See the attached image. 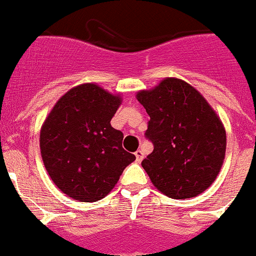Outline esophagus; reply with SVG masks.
Returning a JSON list of instances; mask_svg holds the SVG:
<instances>
[{
	"label": "esophagus",
	"instance_id": "obj_1",
	"mask_svg": "<svg viewBox=\"0 0 256 256\" xmlns=\"http://www.w3.org/2000/svg\"><path fill=\"white\" fill-rule=\"evenodd\" d=\"M134 156H136V160H137L138 163H140V160H143V157H144V154H143V152H142V150H138L137 152L134 153Z\"/></svg>",
	"mask_w": 256,
	"mask_h": 256
}]
</instances>
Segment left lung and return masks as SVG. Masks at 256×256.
<instances>
[{"label": "left lung", "mask_w": 256, "mask_h": 256, "mask_svg": "<svg viewBox=\"0 0 256 256\" xmlns=\"http://www.w3.org/2000/svg\"><path fill=\"white\" fill-rule=\"evenodd\" d=\"M136 96L150 118L146 136L154 150L142 167L156 188L178 200L206 191L225 160L226 130L220 116L198 90L177 78H164Z\"/></svg>", "instance_id": "obj_1"}]
</instances>
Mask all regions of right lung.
<instances>
[{"label": "right lung", "mask_w": 256, "mask_h": 256, "mask_svg": "<svg viewBox=\"0 0 256 256\" xmlns=\"http://www.w3.org/2000/svg\"><path fill=\"white\" fill-rule=\"evenodd\" d=\"M122 104L96 82L72 88L55 103L40 130L44 166L66 196L96 202L104 198L136 156L122 147L123 133L110 120Z\"/></svg>", "instance_id": "1"}]
</instances>
